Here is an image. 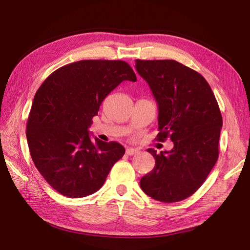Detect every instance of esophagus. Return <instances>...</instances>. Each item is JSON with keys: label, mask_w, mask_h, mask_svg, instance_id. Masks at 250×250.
<instances>
[{"label": "esophagus", "mask_w": 250, "mask_h": 250, "mask_svg": "<svg viewBox=\"0 0 250 250\" xmlns=\"http://www.w3.org/2000/svg\"><path fill=\"white\" fill-rule=\"evenodd\" d=\"M138 152H139V150L135 149V148H132V147L126 149V153H127L128 155H133V154L138 153Z\"/></svg>", "instance_id": "1"}]
</instances>
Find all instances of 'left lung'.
Masks as SVG:
<instances>
[{"label": "left lung", "instance_id": "obj_1", "mask_svg": "<svg viewBox=\"0 0 250 250\" xmlns=\"http://www.w3.org/2000/svg\"><path fill=\"white\" fill-rule=\"evenodd\" d=\"M158 105L157 138L174 143L156 154L155 166L140 181L142 190L162 202L190 197L206 181L219 155L222 116L202 75L175 60H135Z\"/></svg>", "mask_w": 250, "mask_h": 250}]
</instances>
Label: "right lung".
Wrapping results in <instances>:
<instances>
[{
  "label": "right lung",
  "instance_id": "obj_1",
  "mask_svg": "<svg viewBox=\"0 0 250 250\" xmlns=\"http://www.w3.org/2000/svg\"><path fill=\"white\" fill-rule=\"evenodd\" d=\"M124 80L135 82L137 76L122 60H80L53 72L36 92L26 130L30 154L62 195L97 192L124 155L121 144L94 142L88 133L102 101Z\"/></svg>",
  "mask_w": 250,
  "mask_h": 250
}]
</instances>
